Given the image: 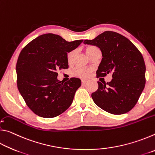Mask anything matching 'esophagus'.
<instances>
[{"label":"esophagus","instance_id":"1","mask_svg":"<svg viewBox=\"0 0 155 155\" xmlns=\"http://www.w3.org/2000/svg\"><path fill=\"white\" fill-rule=\"evenodd\" d=\"M86 82H87V81L86 80H84V79L81 80V83H82V84H85Z\"/></svg>","mask_w":155,"mask_h":155}]
</instances>
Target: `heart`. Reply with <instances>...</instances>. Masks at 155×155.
Instances as JSON below:
<instances>
[{
    "label": "heart",
    "instance_id": "1",
    "mask_svg": "<svg viewBox=\"0 0 155 155\" xmlns=\"http://www.w3.org/2000/svg\"><path fill=\"white\" fill-rule=\"evenodd\" d=\"M97 49H98V48L94 46H88L85 48V51L87 55L90 57L91 54L94 53V52ZM73 57H74V52L70 51L69 52H68L66 59L68 63H71L72 61ZM91 69L88 68L79 67V68H76L74 71V74L80 78H87L91 74Z\"/></svg>",
    "mask_w": 155,
    "mask_h": 155
}]
</instances>
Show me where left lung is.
<instances>
[{"label": "left lung", "instance_id": "8db88e82", "mask_svg": "<svg viewBox=\"0 0 155 155\" xmlns=\"http://www.w3.org/2000/svg\"><path fill=\"white\" fill-rule=\"evenodd\" d=\"M83 43L98 47L102 52L103 58L96 77L112 74L111 81L107 84L98 81V90L91 94L94 103L111 114L130 111L146 84V65L140 51L126 37L109 31L94 40H84Z\"/></svg>", "mask_w": 155, "mask_h": 155}]
</instances>
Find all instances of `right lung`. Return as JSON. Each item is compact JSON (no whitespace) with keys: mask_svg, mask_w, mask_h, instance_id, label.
<instances>
[{"mask_svg":"<svg viewBox=\"0 0 155 155\" xmlns=\"http://www.w3.org/2000/svg\"><path fill=\"white\" fill-rule=\"evenodd\" d=\"M83 41H67L58 35L46 33L21 51L16 64L17 86L28 108L38 116L57 117L71 105L81 81L71 78L61 83L57 71L68 68V52Z\"/></svg>","mask_w":155,"mask_h":155,"instance_id":"right-lung-1","label":"right lung"}]
</instances>
